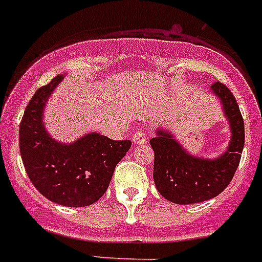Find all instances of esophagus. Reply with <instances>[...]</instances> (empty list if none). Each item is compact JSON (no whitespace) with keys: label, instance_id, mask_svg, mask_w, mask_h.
Listing matches in <instances>:
<instances>
[{"label":"esophagus","instance_id":"obj_1","mask_svg":"<svg viewBox=\"0 0 262 262\" xmlns=\"http://www.w3.org/2000/svg\"><path fill=\"white\" fill-rule=\"evenodd\" d=\"M132 141H133V144H137V145H143V144L147 143V136L141 130L136 132L133 137H132Z\"/></svg>","mask_w":262,"mask_h":262}]
</instances>
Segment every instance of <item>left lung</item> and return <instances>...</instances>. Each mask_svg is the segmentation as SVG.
<instances>
[{"label":"left lung","mask_w":262,"mask_h":262,"mask_svg":"<svg viewBox=\"0 0 262 262\" xmlns=\"http://www.w3.org/2000/svg\"><path fill=\"white\" fill-rule=\"evenodd\" d=\"M211 92L219 99L230 123L231 140L227 149L215 159L189 154L168 130L158 129L149 140L155 162L154 181L164 199L179 205L203 203L220 194L231 182L245 145V125L234 95L216 81Z\"/></svg>","instance_id":"obj_1"}]
</instances>
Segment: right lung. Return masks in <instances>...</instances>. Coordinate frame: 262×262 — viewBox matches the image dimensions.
Instances as JSON below:
<instances>
[{
  "label": "right lung",
  "instance_id": "1",
  "mask_svg": "<svg viewBox=\"0 0 262 262\" xmlns=\"http://www.w3.org/2000/svg\"><path fill=\"white\" fill-rule=\"evenodd\" d=\"M62 79L57 76L39 88L27 104L18 130L20 154L28 178L40 194L63 207H87L106 193L115 166L132 143L95 132L71 144L53 139L43 125V111Z\"/></svg>",
  "mask_w": 262,
  "mask_h": 262
}]
</instances>
